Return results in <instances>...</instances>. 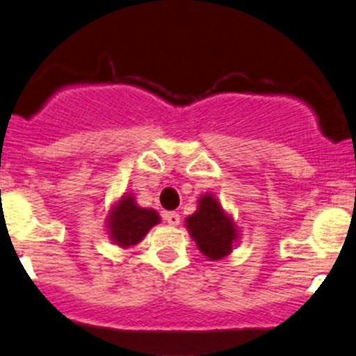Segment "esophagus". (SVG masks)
<instances>
[{"label":"esophagus","mask_w":356,"mask_h":356,"mask_svg":"<svg viewBox=\"0 0 356 356\" xmlns=\"http://www.w3.org/2000/svg\"><path fill=\"white\" fill-rule=\"evenodd\" d=\"M164 219L167 220L169 226H179V222H181V216L177 212H165Z\"/></svg>","instance_id":"34e87169"}]
</instances>
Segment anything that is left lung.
<instances>
[{
  "label": "left lung",
  "instance_id": "left-lung-1",
  "mask_svg": "<svg viewBox=\"0 0 356 356\" xmlns=\"http://www.w3.org/2000/svg\"><path fill=\"white\" fill-rule=\"evenodd\" d=\"M186 222L197 248L211 261L222 259L229 254L232 243L238 239L236 224L211 194L202 195L197 211L189 216Z\"/></svg>",
  "mask_w": 356,
  "mask_h": 356
}]
</instances>
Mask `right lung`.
Segmentation results:
<instances>
[{"mask_svg":"<svg viewBox=\"0 0 356 356\" xmlns=\"http://www.w3.org/2000/svg\"><path fill=\"white\" fill-rule=\"evenodd\" d=\"M159 214L154 209L138 207L132 195H124L117 206L110 211L108 232L118 246H136L145 238L147 232L159 224Z\"/></svg>","mask_w":356,"mask_h":356,"instance_id":"add662e5","label":"right lung"}]
</instances>
